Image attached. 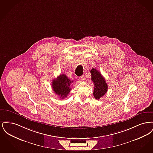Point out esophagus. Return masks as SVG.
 Masks as SVG:
<instances>
[{
    "label": "esophagus",
    "instance_id": "esophagus-1",
    "mask_svg": "<svg viewBox=\"0 0 153 153\" xmlns=\"http://www.w3.org/2000/svg\"><path fill=\"white\" fill-rule=\"evenodd\" d=\"M80 79L81 80V81H84V80H85V76H84V75H82V76H81V77H80Z\"/></svg>",
    "mask_w": 153,
    "mask_h": 153
}]
</instances>
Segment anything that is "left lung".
<instances>
[{
	"label": "left lung",
	"instance_id": "obj_1",
	"mask_svg": "<svg viewBox=\"0 0 153 153\" xmlns=\"http://www.w3.org/2000/svg\"><path fill=\"white\" fill-rule=\"evenodd\" d=\"M90 72L91 73V80L94 83L93 94L95 99L99 100L107 92L108 85L105 79L97 70L92 69Z\"/></svg>",
	"mask_w": 153,
	"mask_h": 153
}]
</instances>
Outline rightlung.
Returning <instances> with one entry per match:
<instances>
[{"label":"right lung","mask_w":153,"mask_h":153,"mask_svg":"<svg viewBox=\"0 0 153 153\" xmlns=\"http://www.w3.org/2000/svg\"><path fill=\"white\" fill-rule=\"evenodd\" d=\"M73 82V80H70L64 74H60L57 79L53 80L52 88L54 92L59 96V98L64 99L69 94L71 91V84Z\"/></svg>","instance_id":"add662e5"}]
</instances>
